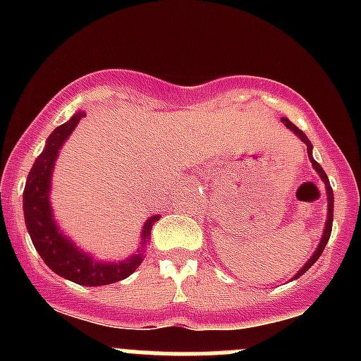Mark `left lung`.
Listing matches in <instances>:
<instances>
[{
	"label": "left lung",
	"mask_w": 361,
	"mask_h": 361,
	"mask_svg": "<svg viewBox=\"0 0 361 361\" xmlns=\"http://www.w3.org/2000/svg\"><path fill=\"white\" fill-rule=\"evenodd\" d=\"M281 122L285 123L286 127H288L290 130H293L295 134H297L298 137H300L302 141H304L305 145H307V155H309V160H311V164H312V167H314L316 169V173L319 174V176H322V180L325 181V187H326V195H329V216H326V225H325V232H323V238H322V243H319L318 245V248H316V251H314V255H312L311 258H309L307 260V264L304 265V267L300 269V271L297 272V276H295V279L297 278H300L302 274H304L305 271H307L309 267H311L312 264H314L316 260H318L319 257H322V253H323V250H325V246H326V243H329V239H330V234H332V221H334V192H332V187H330V181H329V176H326V173L325 171H323V167L319 166L318 162H316L314 159H312V145H311V141L307 140V136H305L304 133H302L300 129H298L297 126H293L292 122H290L288 118H281Z\"/></svg>",
	"instance_id": "obj_1"
}]
</instances>
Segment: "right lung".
Listing matches in <instances>:
<instances>
[{
    "label": "right lung",
    "mask_w": 361,
    "mask_h": 361,
    "mask_svg": "<svg viewBox=\"0 0 361 361\" xmlns=\"http://www.w3.org/2000/svg\"><path fill=\"white\" fill-rule=\"evenodd\" d=\"M83 116H85L83 111L75 113L66 123L57 127L47 140L45 150L32 164L24 188V218L36 251L56 274L83 286H103L122 281L127 276L133 274L143 260L145 250L137 251L129 260H122L118 264H101L90 258L89 255L76 250L73 243L64 238L63 232H59L54 221L49 202L54 164L63 143ZM159 220L160 216L155 214L145 224L143 234H141V248L147 246L152 225H155V221Z\"/></svg>",
    "instance_id": "obj_1"
}]
</instances>
